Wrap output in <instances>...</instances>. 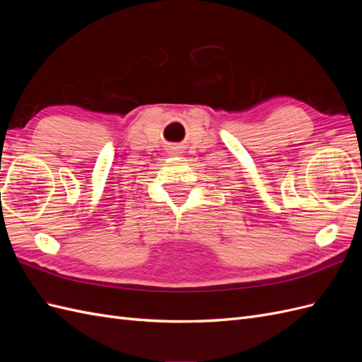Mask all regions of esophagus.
I'll return each mask as SVG.
<instances>
[{
    "label": "esophagus",
    "mask_w": 362,
    "mask_h": 362,
    "mask_svg": "<svg viewBox=\"0 0 362 362\" xmlns=\"http://www.w3.org/2000/svg\"><path fill=\"white\" fill-rule=\"evenodd\" d=\"M173 154H177V152H175V151H169V156H173Z\"/></svg>",
    "instance_id": "34e87169"
}]
</instances>
